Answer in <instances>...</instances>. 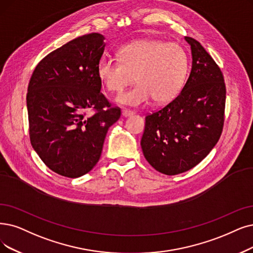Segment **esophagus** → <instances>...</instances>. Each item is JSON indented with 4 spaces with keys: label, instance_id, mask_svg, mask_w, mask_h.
Here are the masks:
<instances>
[{
    "label": "esophagus",
    "instance_id": "obj_1",
    "mask_svg": "<svg viewBox=\"0 0 253 253\" xmlns=\"http://www.w3.org/2000/svg\"><path fill=\"white\" fill-rule=\"evenodd\" d=\"M133 114H134V112H132V111H128V110L121 111V115H123V117H129V116H132Z\"/></svg>",
    "mask_w": 253,
    "mask_h": 253
}]
</instances>
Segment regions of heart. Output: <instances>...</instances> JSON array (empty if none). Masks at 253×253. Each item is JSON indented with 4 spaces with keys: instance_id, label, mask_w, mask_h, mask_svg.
Masks as SVG:
<instances>
[{
    "instance_id": "b5f03b06",
    "label": "heart",
    "mask_w": 253,
    "mask_h": 253,
    "mask_svg": "<svg viewBox=\"0 0 253 253\" xmlns=\"http://www.w3.org/2000/svg\"><path fill=\"white\" fill-rule=\"evenodd\" d=\"M189 58L185 49L174 43L157 39H142L124 45L118 60L102 58L96 66L99 82L110 92L121 93L116 102L130 107L142 106L153 97L156 103L175 98L185 86Z\"/></svg>"
}]
</instances>
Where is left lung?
I'll use <instances>...</instances> for the list:
<instances>
[{
    "mask_svg": "<svg viewBox=\"0 0 253 253\" xmlns=\"http://www.w3.org/2000/svg\"><path fill=\"white\" fill-rule=\"evenodd\" d=\"M192 68L180 93L145 117L141 148L148 163L175 175L200 163L214 148L224 123L225 84L220 68L195 39L185 37Z\"/></svg>",
    "mask_w": 253,
    "mask_h": 253,
    "instance_id": "8db88e82",
    "label": "left lung"
}]
</instances>
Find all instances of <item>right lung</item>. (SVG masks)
I'll list each match as a JSON object with an SVG mask.
<instances>
[{
	"mask_svg": "<svg viewBox=\"0 0 253 253\" xmlns=\"http://www.w3.org/2000/svg\"><path fill=\"white\" fill-rule=\"evenodd\" d=\"M99 33L80 36L36 66L27 94L30 140L54 172L70 178L88 173L102 155L109 127L120 117L100 93L96 66L105 50ZM88 109L96 113L87 117Z\"/></svg>",
	"mask_w": 253,
	"mask_h": 253,
	"instance_id": "obj_1",
	"label": "right lung"
}]
</instances>
